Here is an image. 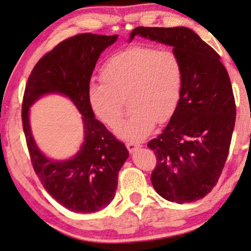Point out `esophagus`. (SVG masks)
Here are the masks:
<instances>
[{"label": "esophagus", "instance_id": "1", "mask_svg": "<svg viewBox=\"0 0 251 251\" xmlns=\"http://www.w3.org/2000/svg\"><path fill=\"white\" fill-rule=\"evenodd\" d=\"M126 147H127L129 152H134L135 150L141 148V145H140V143H135V142H126Z\"/></svg>", "mask_w": 251, "mask_h": 251}]
</instances>
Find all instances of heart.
Wrapping results in <instances>:
<instances>
[{"instance_id": "obj_1", "label": "heart", "mask_w": 251, "mask_h": 251, "mask_svg": "<svg viewBox=\"0 0 251 251\" xmlns=\"http://www.w3.org/2000/svg\"><path fill=\"white\" fill-rule=\"evenodd\" d=\"M102 82L87 87L92 111L110 127L118 124L121 100L129 96L131 115L118 124L120 139L138 142L147 138L155 123L171 118L182 91L183 69L172 50L131 47L108 58L101 69Z\"/></svg>"}]
</instances>
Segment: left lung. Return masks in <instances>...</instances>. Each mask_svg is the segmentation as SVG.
Wrapping results in <instances>:
<instances>
[{
    "mask_svg": "<svg viewBox=\"0 0 251 251\" xmlns=\"http://www.w3.org/2000/svg\"><path fill=\"white\" fill-rule=\"evenodd\" d=\"M139 35L172 47L183 69L178 106L163 132L148 142L157 165L153 188L163 199L190 203L211 192L225 165L235 125L232 85L220 56L190 28L143 27Z\"/></svg>",
    "mask_w": 251,
    "mask_h": 251,
    "instance_id": "1",
    "label": "left lung"
}]
</instances>
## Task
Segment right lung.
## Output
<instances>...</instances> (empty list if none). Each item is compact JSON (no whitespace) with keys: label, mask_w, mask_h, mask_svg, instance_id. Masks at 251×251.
<instances>
[{"label":"right lung","mask_w":251,"mask_h":251,"mask_svg":"<svg viewBox=\"0 0 251 251\" xmlns=\"http://www.w3.org/2000/svg\"><path fill=\"white\" fill-rule=\"evenodd\" d=\"M117 39V34L93 33L66 39L36 63L26 83L22 118L33 169L49 195L73 212H96L110 204L116 195L118 172L129 155L125 145L95 119L87 100L96 62ZM48 94L69 97L83 116L84 141L69 160L47 157L31 135L29 108Z\"/></svg>","instance_id":"right-lung-1"}]
</instances>
